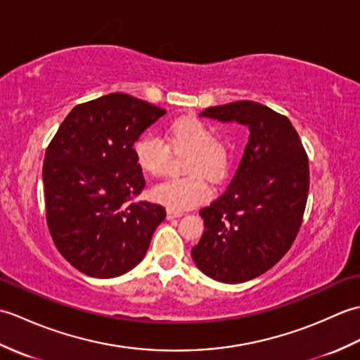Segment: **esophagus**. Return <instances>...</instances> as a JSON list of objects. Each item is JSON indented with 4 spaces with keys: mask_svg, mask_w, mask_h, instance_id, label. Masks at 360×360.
I'll return each mask as SVG.
<instances>
[{
    "mask_svg": "<svg viewBox=\"0 0 360 360\" xmlns=\"http://www.w3.org/2000/svg\"><path fill=\"white\" fill-rule=\"evenodd\" d=\"M167 217L173 219V218H181L182 217V212H174V210H168L167 212Z\"/></svg>",
    "mask_w": 360,
    "mask_h": 360,
    "instance_id": "obj_1",
    "label": "esophagus"
}]
</instances>
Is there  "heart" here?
<instances>
[{
	"label": "heart",
	"instance_id": "b5f03b06",
	"mask_svg": "<svg viewBox=\"0 0 360 360\" xmlns=\"http://www.w3.org/2000/svg\"><path fill=\"white\" fill-rule=\"evenodd\" d=\"M168 151H187L182 172L187 176L160 182L151 190V198L168 210L184 212L210 196L209 179L223 182L232 165V148L213 129L196 117H179L165 128L164 142L153 136H141L133 145V155L141 172L159 178L167 172Z\"/></svg>",
	"mask_w": 360,
	"mask_h": 360
}]
</instances>
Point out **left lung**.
<instances>
[{"instance_id": "8db88e82", "label": "left lung", "mask_w": 360, "mask_h": 360, "mask_svg": "<svg viewBox=\"0 0 360 360\" xmlns=\"http://www.w3.org/2000/svg\"><path fill=\"white\" fill-rule=\"evenodd\" d=\"M201 116L250 131L227 190L200 210L205 231L192 249L210 278L243 283L269 271L297 238L308 201V155L289 119L258 102L210 106Z\"/></svg>"}]
</instances>
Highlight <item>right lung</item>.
<instances>
[{"mask_svg":"<svg viewBox=\"0 0 360 360\" xmlns=\"http://www.w3.org/2000/svg\"><path fill=\"white\" fill-rule=\"evenodd\" d=\"M167 111L112 93L74 106L46 148V221L53 244L75 269L117 277L147 254L165 219L160 204L134 201L145 188L133 145Z\"/></svg>","mask_w":360,"mask_h":360,"instance_id":"right-lung-1","label":"right lung"}]
</instances>
